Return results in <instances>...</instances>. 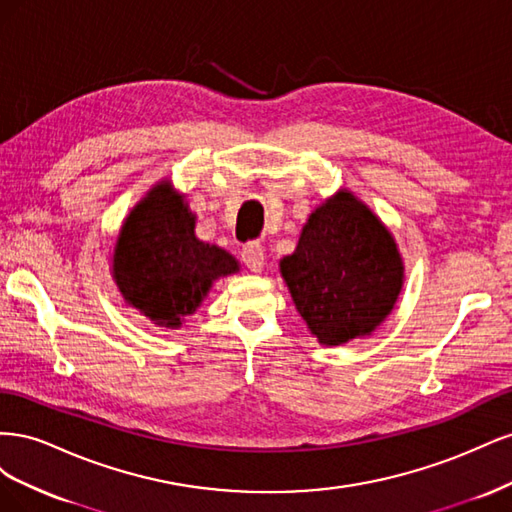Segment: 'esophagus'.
<instances>
[{"label": "esophagus", "instance_id": "1", "mask_svg": "<svg viewBox=\"0 0 512 512\" xmlns=\"http://www.w3.org/2000/svg\"><path fill=\"white\" fill-rule=\"evenodd\" d=\"M241 260L245 262V267L258 273L262 271V265H265V247H262L260 241H250L243 245L241 250Z\"/></svg>", "mask_w": 512, "mask_h": 512}]
</instances>
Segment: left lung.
<instances>
[{
	"label": "left lung",
	"mask_w": 512,
	"mask_h": 512,
	"mask_svg": "<svg viewBox=\"0 0 512 512\" xmlns=\"http://www.w3.org/2000/svg\"><path fill=\"white\" fill-rule=\"evenodd\" d=\"M280 269L309 331L327 346L374 331L404 280L389 230L350 192L309 215L297 250Z\"/></svg>",
	"instance_id": "1"
}]
</instances>
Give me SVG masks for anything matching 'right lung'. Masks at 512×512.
<instances>
[{
	"label": "right lung",
	"mask_w": 512,
	"mask_h": 512,
	"mask_svg": "<svg viewBox=\"0 0 512 512\" xmlns=\"http://www.w3.org/2000/svg\"><path fill=\"white\" fill-rule=\"evenodd\" d=\"M235 271L239 265L228 252L194 237V215L168 183L132 209L113 256L123 299L160 327H179L211 284Z\"/></svg>",
	"instance_id": "right-lung-1"
}]
</instances>
